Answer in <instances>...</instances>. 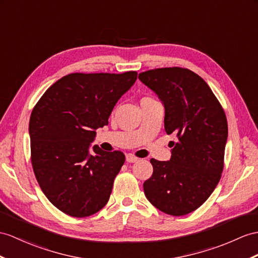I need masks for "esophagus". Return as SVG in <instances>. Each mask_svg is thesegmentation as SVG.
Listing matches in <instances>:
<instances>
[{
  "instance_id": "1",
  "label": "esophagus",
  "mask_w": 258,
  "mask_h": 258,
  "mask_svg": "<svg viewBox=\"0 0 258 258\" xmlns=\"http://www.w3.org/2000/svg\"><path fill=\"white\" fill-rule=\"evenodd\" d=\"M138 160H139V159H138L137 156H135L133 154H127V155H125V161H127L128 163H135Z\"/></svg>"
}]
</instances>
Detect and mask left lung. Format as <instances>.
<instances>
[{"instance_id": "1", "label": "left lung", "mask_w": 258, "mask_h": 258, "mask_svg": "<svg viewBox=\"0 0 258 258\" xmlns=\"http://www.w3.org/2000/svg\"><path fill=\"white\" fill-rule=\"evenodd\" d=\"M139 79L164 105L166 134L177 137L171 160H150L153 174L143 183L144 194L162 212L185 216L209 198L221 178L227 117L209 85L188 69H154Z\"/></svg>"}]
</instances>
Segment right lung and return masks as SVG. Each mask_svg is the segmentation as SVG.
I'll list each match as a JSON object with an SVG mask.
<instances>
[{
    "label": "right lung",
    "mask_w": 258,
    "mask_h": 258,
    "mask_svg": "<svg viewBox=\"0 0 258 258\" xmlns=\"http://www.w3.org/2000/svg\"><path fill=\"white\" fill-rule=\"evenodd\" d=\"M138 73H71L45 92L30 115L31 165L42 192L54 207L75 218L107 204L124 163L120 151H91L96 129L108 124L118 99Z\"/></svg>",
    "instance_id": "add662e5"
}]
</instances>
